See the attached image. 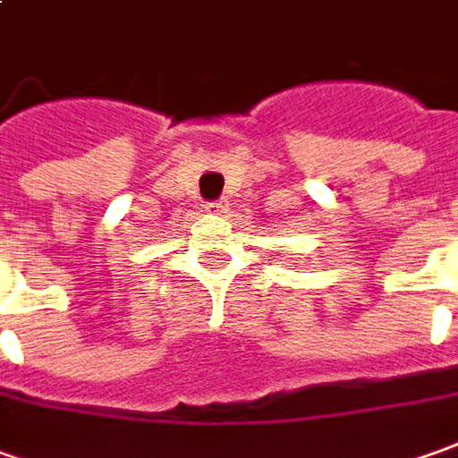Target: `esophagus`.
Wrapping results in <instances>:
<instances>
[{
	"instance_id": "esophagus-1",
	"label": "esophagus",
	"mask_w": 458,
	"mask_h": 458,
	"mask_svg": "<svg viewBox=\"0 0 458 458\" xmlns=\"http://www.w3.org/2000/svg\"><path fill=\"white\" fill-rule=\"evenodd\" d=\"M226 207H229V204H226L224 199H219V201H207V204H204V208H207L208 214H224Z\"/></svg>"
}]
</instances>
